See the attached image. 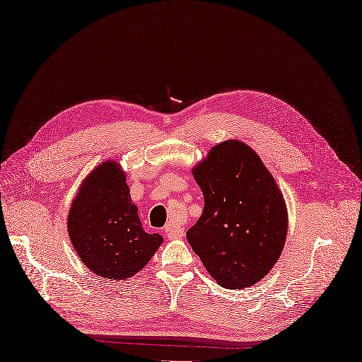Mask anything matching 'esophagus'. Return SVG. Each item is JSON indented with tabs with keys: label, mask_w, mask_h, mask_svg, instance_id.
Masks as SVG:
<instances>
[{
	"label": "esophagus",
	"mask_w": 362,
	"mask_h": 362,
	"mask_svg": "<svg viewBox=\"0 0 362 362\" xmlns=\"http://www.w3.org/2000/svg\"><path fill=\"white\" fill-rule=\"evenodd\" d=\"M166 235L169 240H181L184 236V229L175 228V226H166Z\"/></svg>",
	"instance_id": "34e87169"
}]
</instances>
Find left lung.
<instances>
[{"label": "left lung", "mask_w": 362, "mask_h": 362, "mask_svg": "<svg viewBox=\"0 0 362 362\" xmlns=\"http://www.w3.org/2000/svg\"><path fill=\"white\" fill-rule=\"evenodd\" d=\"M192 173L205 202L187 230L193 252L223 288L256 284L279 262L288 236V208L276 180L238 139L211 148Z\"/></svg>", "instance_id": "obj_1"}]
</instances>
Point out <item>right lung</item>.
Here are the masks:
<instances>
[{"instance_id": "right-lung-1", "label": "right lung", "mask_w": 362, "mask_h": 362, "mask_svg": "<svg viewBox=\"0 0 362 362\" xmlns=\"http://www.w3.org/2000/svg\"><path fill=\"white\" fill-rule=\"evenodd\" d=\"M70 241L83 265L98 277L127 280L154 256L163 236L142 228L126 172L105 160L85 177L67 216Z\"/></svg>"}]
</instances>
